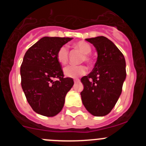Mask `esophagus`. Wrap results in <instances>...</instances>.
Wrapping results in <instances>:
<instances>
[{
	"mask_svg": "<svg viewBox=\"0 0 146 146\" xmlns=\"http://www.w3.org/2000/svg\"><path fill=\"white\" fill-rule=\"evenodd\" d=\"M80 79H76V80H74V83H77V82H80Z\"/></svg>",
	"mask_w": 146,
	"mask_h": 146,
	"instance_id": "esophagus-1",
	"label": "esophagus"
}]
</instances>
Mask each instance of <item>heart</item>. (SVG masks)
<instances>
[{"label": "heart", "instance_id": "obj_1", "mask_svg": "<svg viewBox=\"0 0 146 146\" xmlns=\"http://www.w3.org/2000/svg\"><path fill=\"white\" fill-rule=\"evenodd\" d=\"M74 47L80 50L83 53V56L81 59L82 61H86V63H90L91 61V58L89 54L91 52L92 49H91V45L88 43L81 41V42H78L74 44ZM56 58H57L58 61L61 65H66L68 63L69 61V48L67 47V46L64 45L59 48L57 54H56ZM86 72H87V69L84 65H71L66 67L64 70V74L66 77H72V78L83 75L86 74Z\"/></svg>", "mask_w": 146, "mask_h": 146}]
</instances>
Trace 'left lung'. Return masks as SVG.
I'll use <instances>...</instances> for the list:
<instances>
[{
  "label": "left lung",
  "mask_w": 146,
  "mask_h": 146,
  "mask_svg": "<svg viewBox=\"0 0 146 146\" xmlns=\"http://www.w3.org/2000/svg\"><path fill=\"white\" fill-rule=\"evenodd\" d=\"M98 53L92 72L81 78L80 93L85 108L94 116H104L116 104L126 79V61L122 52L104 36L86 38Z\"/></svg>",
  "instance_id": "obj_1"
}]
</instances>
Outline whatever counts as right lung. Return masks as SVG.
I'll list each match as a JSON object with an SVG mask.
<instances>
[{
	"mask_svg": "<svg viewBox=\"0 0 146 146\" xmlns=\"http://www.w3.org/2000/svg\"><path fill=\"white\" fill-rule=\"evenodd\" d=\"M72 38L45 36L25 52L20 67L21 86L32 109L44 116L52 117L61 111L65 96L74 85L64 77L56 58L58 50ZM54 78H58L54 81Z\"/></svg>",
	"mask_w": 146,
	"mask_h": 146,
	"instance_id": "right-lung-1",
	"label": "right lung"
}]
</instances>
